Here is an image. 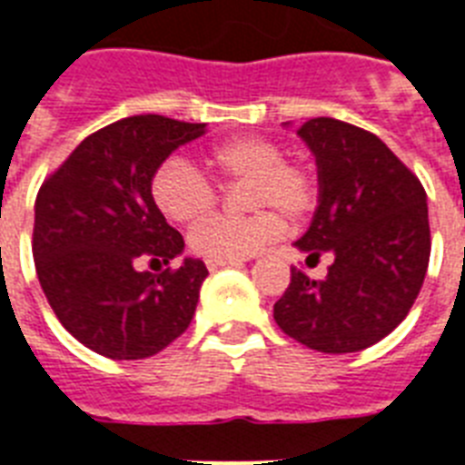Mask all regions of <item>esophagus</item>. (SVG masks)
I'll use <instances>...</instances> for the list:
<instances>
[{
  "instance_id": "esophagus-1",
  "label": "esophagus",
  "mask_w": 465,
  "mask_h": 465,
  "mask_svg": "<svg viewBox=\"0 0 465 465\" xmlns=\"http://www.w3.org/2000/svg\"><path fill=\"white\" fill-rule=\"evenodd\" d=\"M226 265H239V262H224V261H207V268H210V270H219V268H226Z\"/></svg>"
}]
</instances>
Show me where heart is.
Instances as JSON below:
<instances>
[{"instance_id":"b5f03b06","label":"heart","mask_w":465,"mask_h":465,"mask_svg":"<svg viewBox=\"0 0 465 465\" xmlns=\"http://www.w3.org/2000/svg\"><path fill=\"white\" fill-rule=\"evenodd\" d=\"M207 166L222 181L248 178V207L258 210L248 217L207 219L190 233V251L207 261L236 262L261 253L282 233V215L306 217L316 204V175L304 163L284 161V149L268 137H233L204 156ZM159 212L175 224H195L210 214L217 193L212 183L188 161L166 159L149 183Z\"/></svg>"}]
</instances>
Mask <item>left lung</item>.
<instances>
[{
    "label": "left lung",
    "instance_id": "1",
    "mask_svg": "<svg viewBox=\"0 0 465 465\" xmlns=\"http://www.w3.org/2000/svg\"><path fill=\"white\" fill-rule=\"evenodd\" d=\"M297 134L316 159L318 207L294 246L306 262L331 253L332 265L323 282L292 270L275 321L311 350L360 352L408 316L425 282L432 246L425 188L361 127L313 118Z\"/></svg>",
    "mask_w": 465,
    "mask_h": 465
}]
</instances>
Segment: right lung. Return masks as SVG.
<instances>
[{
    "label": "right lung",
    "mask_w": 465,
    "mask_h": 465,
    "mask_svg": "<svg viewBox=\"0 0 465 465\" xmlns=\"http://www.w3.org/2000/svg\"><path fill=\"white\" fill-rule=\"evenodd\" d=\"M204 123L133 115L98 130L69 154L35 197L33 258L60 323L111 360H144L185 332L207 268L183 258L159 275L144 261L183 253V236L152 200V175Z\"/></svg>",
    "instance_id": "right-lung-1"
}]
</instances>
